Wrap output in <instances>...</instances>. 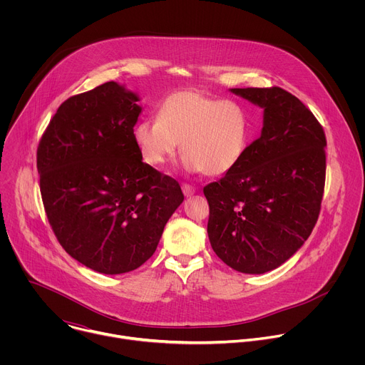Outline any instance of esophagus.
<instances>
[{"label": "esophagus", "instance_id": "esophagus-1", "mask_svg": "<svg viewBox=\"0 0 365 365\" xmlns=\"http://www.w3.org/2000/svg\"><path fill=\"white\" fill-rule=\"evenodd\" d=\"M182 190L185 193V196H192L196 192V189L192 185H189V183H183L182 185Z\"/></svg>", "mask_w": 365, "mask_h": 365}]
</instances>
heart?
<instances>
[{"instance_id": "obj_1", "label": "heart", "mask_w": 365, "mask_h": 365, "mask_svg": "<svg viewBox=\"0 0 365 365\" xmlns=\"http://www.w3.org/2000/svg\"><path fill=\"white\" fill-rule=\"evenodd\" d=\"M133 137L150 166H163L180 141L182 163L189 172L221 176L242 159L250 140V118L237 101L179 91L163 99L158 117L138 121Z\"/></svg>"}]
</instances>
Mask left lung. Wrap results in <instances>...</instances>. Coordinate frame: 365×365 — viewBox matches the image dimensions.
<instances>
[{"mask_svg": "<svg viewBox=\"0 0 365 365\" xmlns=\"http://www.w3.org/2000/svg\"><path fill=\"white\" fill-rule=\"evenodd\" d=\"M264 108L262 135L240 163L203 187L207 237L231 269L262 274L282 266L309 238L321 212L327 137L304 103L279 86L234 88Z\"/></svg>", "mask_w": 365, "mask_h": 365, "instance_id": "1", "label": "left lung"}]
</instances>
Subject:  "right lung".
Instances as JSON below:
<instances>
[{"instance_id": "add662e5", "label": "right lung", "mask_w": 365, "mask_h": 365, "mask_svg": "<svg viewBox=\"0 0 365 365\" xmlns=\"http://www.w3.org/2000/svg\"><path fill=\"white\" fill-rule=\"evenodd\" d=\"M115 82L68 98L37 147L40 193L65 251L103 274L138 269L183 202L179 182L143 162L141 108Z\"/></svg>"}]
</instances>
